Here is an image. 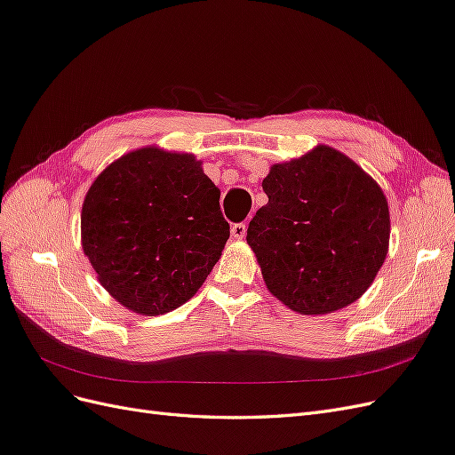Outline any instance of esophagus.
<instances>
[{
	"label": "esophagus",
	"instance_id": "34e87169",
	"mask_svg": "<svg viewBox=\"0 0 455 455\" xmlns=\"http://www.w3.org/2000/svg\"><path fill=\"white\" fill-rule=\"evenodd\" d=\"M244 233H246V226L241 222V224H233L231 226V235L235 237V239H243L244 237Z\"/></svg>",
	"mask_w": 455,
	"mask_h": 455
}]
</instances>
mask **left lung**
<instances>
[{
  "label": "left lung",
  "mask_w": 455,
  "mask_h": 455,
  "mask_svg": "<svg viewBox=\"0 0 455 455\" xmlns=\"http://www.w3.org/2000/svg\"><path fill=\"white\" fill-rule=\"evenodd\" d=\"M267 204L246 229L269 292L301 315L332 313L359 299L389 249L381 188L341 151L316 146L273 164L261 182Z\"/></svg>",
  "instance_id": "1"
}]
</instances>
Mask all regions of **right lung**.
<instances>
[{"mask_svg":"<svg viewBox=\"0 0 455 455\" xmlns=\"http://www.w3.org/2000/svg\"><path fill=\"white\" fill-rule=\"evenodd\" d=\"M228 239L220 189L201 161L154 146L104 169L81 209V244L100 284L148 316L186 304Z\"/></svg>","mask_w":455,"mask_h":455,"instance_id":"1","label":"right lung"}]
</instances>
